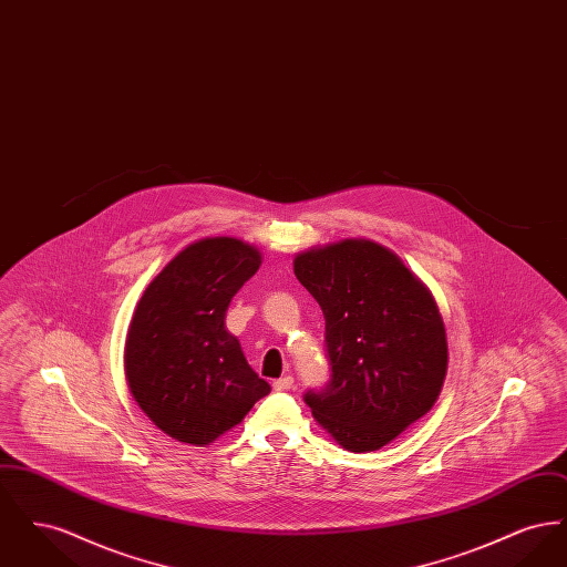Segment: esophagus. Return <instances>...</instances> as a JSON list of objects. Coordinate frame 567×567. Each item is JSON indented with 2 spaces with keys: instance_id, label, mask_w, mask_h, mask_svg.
Returning a JSON list of instances; mask_svg holds the SVG:
<instances>
[{
  "instance_id": "esophagus-1",
  "label": "esophagus",
  "mask_w": 567,
  "mask_h": 567,
  "mask_svg": "<svg viewBox=\"0 0 567 567\" xmlns=\"http://www.w3.org/2000/svg\"><path fill=\"white\" fill-rule=\"evenodd\" d=\"M293 389V377H282L274 380V391H289Z\"/></svg>"
}]
</instances>
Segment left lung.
Listing matches in <instances>:
<instances>
[{"instance_id":"1","label":"left lung","mask_w":567,"mask_h":567,"mask_svg":"<svg viewBox=\"0 0 567 567\" xmlns=\"http://www.w3.org/2000/svg\"><path fill=\"white\" fill-rule=\"evenodd\" d=\"M297 280L323 310L331 380L303 402L342 449L378 451L432 410L449 368L430 289L389 248L342 240L299 252Z\"/></svg>"}]
</instances>
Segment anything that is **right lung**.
I'll return each instance as SVG.
<instances>
[{"label":"right lung","instance_id":"add662e5","mask_svg":"<svg viewBox=\"0 0 567 567\" xmlns=\"http://www.w3.org/2000/svg\"><path fill=\"white\" fill-rule=\"evenodd\" d=\"M259 266L255 246L204 238L183 248L135 306L125 342L127 384L142 412L178 442H215L270 393L225 329L231 297Z\"/></svg>","mask_w":567,"mask_h":567}]
</instances>
